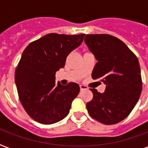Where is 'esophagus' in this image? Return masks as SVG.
<instances>
[{
  "label": "esophagus",
  "instance_id": "34e87169",
  "mask_svg": "<svg viewBox=\"0 0 148 148\" xmlns=\"http://www.w3.org/2000/svg\"><path fill=\"white\" fill-rule=\"evenodd\" d=\"M80 89H81V90H88V87L85 85H80Z\"/></svg>",
  "mask_w": 148,
  "mask_h": 148
}]
</instances>
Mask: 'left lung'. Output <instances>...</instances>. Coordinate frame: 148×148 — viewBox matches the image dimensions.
<instances>
[{"instance_id": "8db88e82", "label": "left lung", "mask_w": 148, "mask_h": 148, "mask_svg": "<svg viewBox=\"0 0 148 148\" xmlns=\"http://www.w3.org/2000/svg\"><path fill=\"white\" fill-rule=\"evenodd\" d=\"M84 42L97 60L91 77L106 85L102 94L90 89L88 113L103 124H117L131 112L142 90L138 58L122 40L109 34H87Z\"/></svg>"}]
</instances>
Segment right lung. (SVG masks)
<instances>
[{"instance_id": "right-lung-1", "label": "right lung", "mask_w": 148, "mask_h": 148, "mask_svg": "<svg viewBox=\"0 0 148 148\" xmlns=\"http://www.w3.org/2000/svg\"><path fill=\"white\" fill-rule=\"evenodd\" d=\"M85 34H48L25 48L15 71L20 101L30 117L40 124H54L64 118L80 92L76 83H55V74L66 58L83 42Z\"/></svg>"}]
</instances>
